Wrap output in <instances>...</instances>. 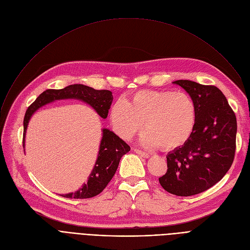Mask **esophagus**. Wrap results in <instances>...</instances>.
I'll list each match as a JSON object with an SVG mask.
<instances>
[{"mask_svg":"<svg viewBox=\"0 0 250 250\" xmlns=\"http://www.w3.org/2000/svg\"><path fill=\"white\" fill-rule=\"evenodd\" d=\"M135 152H136L139 156L143 157V158H150V155H149L148 153L143 152V151H141V150H139V149H135Z\"/></svg>","mask_w":250,"mask_h":250,"instance_id":"34e87169","label":"esophagus"}]
</instances>
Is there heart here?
Listing matches in <instances>:
<instances>
[{
	"label": "heart",
	"mask_w": 250,
	"mask_h": 250,
	"mask_svg": "<svg viewBox=\"0 0 250 250\" xmlns=\"http://www.w3.org/2000/svg\"><path fill=\"white\" fill-rule=\"evenodd\" d=\"M109 118L116 134L125 140L139 133L144 122L146 132L142 143L146 147L170 151L189 140L196 122V108L185 92L143 90L117 99Z\"/></svg>",
	"instance_id": "obj_1"
}]
</instances>
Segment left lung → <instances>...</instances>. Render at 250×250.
I'll list each match as a JSON object with an SVG mask.
<instances>
[{"mask_svg":"<svg viewBox=\"0 0 250 250\" xmlns=\"http://www.w3.org/2000/svg\"><path fill=\"white\" fill-rule=\"evenodd\" d=\"M173 84L185 89L193 100L196 122L189 140L167 154L168 169L159 182L170 193L189 196L215 186L230 169L235 156L237 122L217 87L188 80Z\"/></svg>","mask_w":250,"mask_h":250,"instance_id":"8db88e82","label":"left lung"}]
</instances>
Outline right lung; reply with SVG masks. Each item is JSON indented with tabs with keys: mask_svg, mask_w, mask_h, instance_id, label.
<instances>
[{
	"mask_svg": "<svg viewBox=\"0 0 250 250\" xmlns=\"http://www.w3.org/2000/svg\"><path fill=\"white\" fill-rule=\"evenodd\" d=\"M63 99L81 100L95 109L100 117L106 118L113 96L111 91L95 90L82 84H74L59 90H45L26 110L23 122V147H25L26 130H27L29 121L33 113L47 103ZM129 150L130 148L127 144L116 136L112 130L102 128V138L100 141L98 156L87 183H84L82 188L77 191L62 194V196L67 199H89L99 194L106 188L108 182L116 172L122 157Z\"/></svg>",
	"mask_w": 250,
	"mask_h": 250,
	"instance_id": "right-lung-1",
	"label": "right lung"
}]
</instances>
